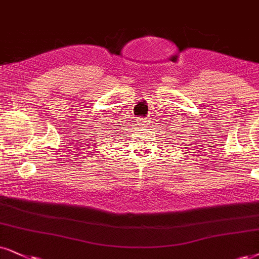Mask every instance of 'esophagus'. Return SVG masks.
<instances>
[{
	"label": "esophagus",
	"mask_w": 259,
	"mask_h": 259,
	"mask_svg": "<svg viewBox=\"0 0 259 259\" xmlns=\"http://www.w3.org/2000/svg\"><path fill=\"white\" fill-rule=\"evenodd\" d=\"M147 125H149L148 120H146V119H140V120H137V126H140V127H147Z\"/></svg>",
	"instance_id": "esophagus-1"
}]
</instances>
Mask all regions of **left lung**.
Listing matches in <instances>:
<instances>
[{"label":"left lung","instance_id":"obj_1","mask_svg":"<svg viewBox=\"0 0 259 259\" xmlns=\"http://www.w3.org/2000/svg\"><path fill=\"white\" fill-rule=\"evenodd\" d=\"M185 148H186V147H185Z\"/></svg>","mask_w":259,"mask_h":259}]
</instances>
